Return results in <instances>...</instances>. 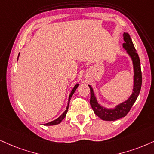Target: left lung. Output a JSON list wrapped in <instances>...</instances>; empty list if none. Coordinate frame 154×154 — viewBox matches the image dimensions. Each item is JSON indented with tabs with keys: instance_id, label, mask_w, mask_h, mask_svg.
<instances>
[{
	"instance_id": "left-lung-1",
	"label": "left lung",
	"mask_w": 154,
	"mask_h": 154,
	"mask_svg": "<svg viewBox=\"0 0 154 154\" xmlns=\"http://www.w3.org/2000/svg\"><path fill=\"white\" fill-rule=\"evenodd\" d=\"M123 48L126 50L127 53L129 54L133 61L134 77V89L133 93L130 97L125 102L121 103L114 109H106L103 107L98 104L96 97L94 96V91L90 85V102L91 106L94 111V114L100 119L104 121H115L119 119L124 117L133 106L134 102L137 100L141 90L142 84V75L141 70V64L139 54L137 52L131 38L127 32L124 33Z\"/></svg>"
}]
</instances>
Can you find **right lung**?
<instances>
[{
    "label": "right lung",
    "mask_w": 154,
    "mask_h": 154,
    "mask_svg": "<svg viewBox=\"0 0 154 154\" xmlns=\"http://www.w3.org/2000/svg\"><path fill=\"white\" fill-rule=\"evenodd\" d=\"M19 54H18V57H19ZM18 57H17V59H18ZM78 86H79V85H78V84H77V85H76L74 87V88H73L72 90L71 93H70V94H69V100H68V104H67V109H66V110L65 111V112H64L63 114H62V115L60 116V117H58V118L57 119H55V120L52 121V122H49V123H47V124H45V125H46V126H52V125H56V124H60V122H61L63 120V119L65 117V116H66V114H67V111H68V108H69V101H70V100H71V97H72V95H73L74 92H75V90H76V89H77V87H78Z\"/></svg>",
    "instance_id": "1"
}]
</instances>
